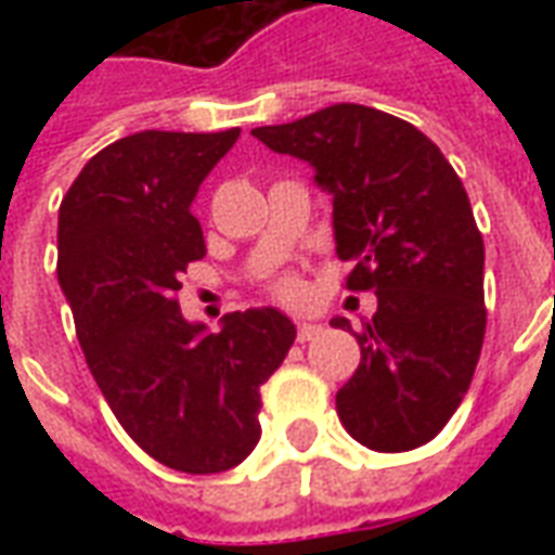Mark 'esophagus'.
<instances>
[{
	"label": "esophagus",
	"instance_id": "obj_1",
	"mask_svg": "<svg viewBox=\"0 0 555 555\" xmlns=\"http://www.w3.org/2000/svg\"><path fill=\"white\" fill-rule=\"evenodd\" d=\"M318 333H321V326H318V324H306V321H297V341H302V345H306V341H312Z\"/></svg>",
	"mask_w": 555,
	"mask_h": 555
}]
</instances>
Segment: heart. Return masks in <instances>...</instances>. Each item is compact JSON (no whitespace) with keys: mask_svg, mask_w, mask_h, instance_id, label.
<instances>
[{"mask_svg":"<svg viewBox=\"0 0 555 555\" xmlns=\"http://www.w3.org/2000/svg\"><path fill=\"white\" fill-rule=\"evenodd\" d=\"M270 291L276 294L279 300H297L302 294V285L300 279L291 276V273H282V276H276L273 282H270Z\"/></svg>","mask_w":555,"mask_h":555,"instance_id":"heart-1","label":"heart"}]
</instances>
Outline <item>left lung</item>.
Masks as SVG:
<instances>
[{
    "mask_svg": "<svg viewBox=\"0 0 555 555\" xmlns=\"http://www.w3.org/2000/svg\"><path fill=\"white\" fill-rule=\"evenodd\" d=\"M270 151L314 166L333 195L348 291H374L377 312L353 333L360 369L336 410L374 452L434 440L476 374L485 341V241L452 163L404 118L336 103L291 125L255 127ZM348 326V318H333Z\"/></svg>",
    "mask_w": 555,
    "mask_h": 555,
    "instance_id": "1",
    "label": "left lung"
}]
</instances>
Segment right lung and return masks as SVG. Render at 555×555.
<instances>
[{
  "mask_svg": "<svg viewBox=\"0 0 555 555\" xmlns=\"http://www.w3.org/2000/svg\"><path fill=\"white\" fill-rule=\"evenodd\" d=\"M241 127L142 130L82 166L59 207V285L89 372L142 452L178 473L237 466L261 437V386L297 330L276 309L231 312L219 333L183 321L178 276L205 258L190 214Z\"/></svg>",
  "mask_w": 555,
  "mask_h": 555,
  "instance_id": "add662e5",
  "label": "right lung"
}]
</instances>
